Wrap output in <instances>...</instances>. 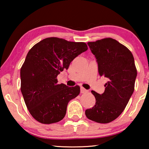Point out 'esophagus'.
<instances>
[{
  "instance_id": "obj_1",
  "label": "esophagus",
  "mask_w": 149,
  "mask_h": 149,
  "mask_svg": "<svg viewBox=\"0 0 149 149\" xmlns=\"http://www.w3.org/2000/svg\"><path fill=\"white\" fill-rule=\"evenodd\" d=\"M87 92V90H86L84 87H81V93H85Z\"/></svg>"
}]
</instances>
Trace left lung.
Wrapping results in <instances>:
<instances>
[{"label": "left lung", "mask_w": 149, "mask_h": 149, "mask_svg": "<svg viewBox=\"0 0 149 149\" xmlns=\"http://www.w3.org/2000/svg\"><path fill=\"white\" fill-rule=\"evenodd\" d=\"M87 44L97 59L99 75L108 81L102 94L91 91L96 102L85 110V115L94 122L107 123L122 114L134 91L137 74L134 58L127 47L114 39L104 38Z\"/></svg>", "instance_id": "left-lung-1"}]
</instances>
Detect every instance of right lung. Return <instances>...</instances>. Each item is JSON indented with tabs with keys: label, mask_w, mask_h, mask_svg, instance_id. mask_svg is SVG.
Instances as JSON below:
<instances>
[{
	"label": "right lung",
	"mask_w": 149,
	"mask_h": 149,
	"mask_svg": "<svg viewBox=\"0 0 149 149\" xmlns=\"http://www.w3.org/2000/svg\"><path fill=\"white\" fill-rule=\"evenodd\" d=\"M87 49L85 42L49 37L29 50L20 70L21 91L27 109L37 122L50 124L64 118L68 104L79 94L80 87L58 84L56 77Z\"/></svg>",
	"instance_id": "right-lung-1"
}]
</instances>
